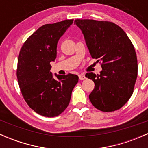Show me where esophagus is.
<instances>
[{
    "mask_svg": "<svg viewBox=\"0 0 148 148\" xmlns=\"http://www.w3.org/2000/svg\"><path fill=\"white\" fill-rule=\"evenodd\" d=\"M79 79L80 80H84L86 79V77H85V76L83 75V74H79Z\"/></svg>",
    "mask_w": 148,
    "mask_h": 148,
    "instance_id": "34e87169",
    "label": "esophagus"
}]
</instances>
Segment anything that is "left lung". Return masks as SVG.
<instances>
[{
	"mask_svg": "<svg viewBox=\"0 0 148 148\" xmlns=\"http://www.w3.org/2000/svg\"><path fill=\"white\" fill-rule=\"evenodd\" d=\"M74 23L82 31L92 57L102 68L100 74L85 75L95 85L89 100L100 111L119 110L132 96L138 77L133 44L122 28L112 22L77 19Z\"/></svg>",
	"mask_w": 148,
	"mask_h": 148,
	"instance_id": "1",
	"label": "left lung"
}]
</instances>
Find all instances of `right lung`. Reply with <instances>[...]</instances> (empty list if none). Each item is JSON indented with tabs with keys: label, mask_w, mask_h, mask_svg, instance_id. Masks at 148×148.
Here are the masks:
<instances>
[{
	"label": "right lung",
	"mask_w": 148,
	"mask_h": 148,
	"mask_svg": "<svg viewBox=\"0 0 148 148\" xmlns=\"http://www.w3.org/2000/svg\"><path fill=\"white\" fill-rule=\"evenodd\" d=\"M73 21L41 26L28 37L19 52L16 75L21 92L30 108L44 117H56L64 111L78 82L75 74H56L53 79L50 71V62L56 58L58 41Z\"/></svg>",
	"instance_id": "1"
}]
</instances>
